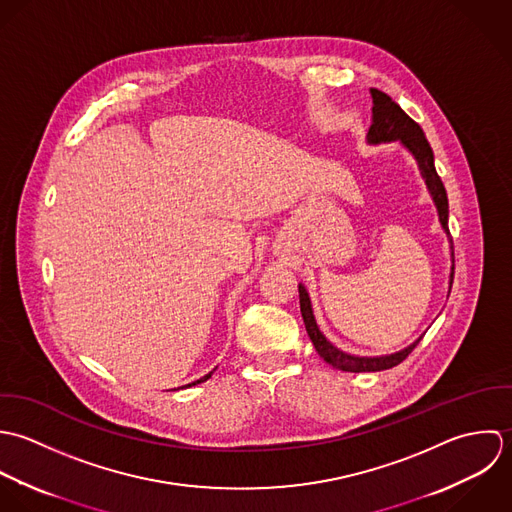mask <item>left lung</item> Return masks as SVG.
Masks as SVG:
<instances>
[{
    "instance_id": "left-lung-1",
    "label": "left lung",
    "mask_w": 512,
    "mask_h": 512,
    "mask_svg": "<svg viewBox=\"0 0 512 512\" xmlns=\"http://www.w3.org/2000/svg\"><path fill=\"white\" fill-rule=\"evenodd\" d=\"M372 95V124L368 130V142L370 144H380V142H392V140H400L409 152L413 154V158L417 160L419 172L425 180V186L435 202L437 213H439V221L441 227L445 229V233L449 235L451 241V249H453V239L447 227V217H449V202H447V192L445 186L441 182V178L437 176L435 164H433V150L421 130V126L411 120L408 114L402 110V106L394 103L386 93L378 91V89H370ZM451 277H449V285L453 283V275H455V257L451 251ZM299 299H301V312H303V320L307 326L308 336L316 348V352L320 354V358L324 362H328L330 366L342 370V372H380V370H388L398 366L400 362H404L411 354V350L417 346L415 340L411 346L390 354V356H376V358H366V356H352L346 354L342 350H338L336 346H332L326 336L320 332L312 307H310V299H308L307 289L303 285H299Z\"/></svg>"
}]
</instances>
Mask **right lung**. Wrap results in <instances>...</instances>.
I'll return each instance as SVG.
<instances>
[{"mask_svg":"<svg viewBox=\"0 0 512 512\" xmlns=\"http://www.w3.org/2000/svg\"><path fill=\"white\" fill-rule=\"evenodd\" d=\"M211 374H213V372L205 374L204 378H200V380H196V382H192V384H188V386H196V384H202V382H205V380H209V378H211Z\"/></svg>","mask_w":512,"mask_h":512,"instance_id":"add662e5","label":"right lung"}]
</instances>
